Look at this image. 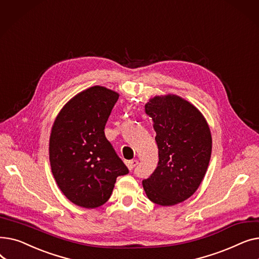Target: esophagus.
Instances as JSON below:
<instances>
[{"label":"esophagus","mask_w":259,"mask_h":259,"mask_svg":"<svg viewBox=\"0 0 259 259\" xmlns=\"http://www.w3.org/2000/svg\"><path fill=\"white\" fill-rule=\"evenodd\" d=\"M138 165H139V161L137 159H132V160L127 161V166L130 170H133Z\"/></svg>","instance_id":"obj_1"}]
</instances>
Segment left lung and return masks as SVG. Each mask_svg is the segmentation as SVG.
<instances>
[{
  "label": "left lung",
  "mask_w": 259,
  "mask_h": 259,
  "mask_svg": "<svg viewBox=\"0 0 259 259\" xmlns=\"http://www.w3.org/2000/svg\"><path fill=\"white\" fill-rule=\"evenodd\" d=\"M156 132L158 164L143 181L148 198L159 206H173L191 196L205 176L212 138L205 117L176 95L155 97L145 105Z\"/></svg>",
  "instance_id": "8db88e82"
}]
</instances>
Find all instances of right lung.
I'll use <instances>...</instances> for the list:
<instances>
[{"instance_id": "right-lung-1", "label": "right lung", "mask_w": 259, "mask_h": 259, "mask_svg": "<svg viewBox=\"0 0 259 259\" xmlns=\"http://www.w3.org/2000/svg\"><path fill=\"white\" fill-rule=\"evenodd\" d=\"M117 100L112 90L91 87L68 102L52 126V174L64 195L79 207L104 205L117 176L129 173L104 131Z\"/></svg>"}]
</instances>
